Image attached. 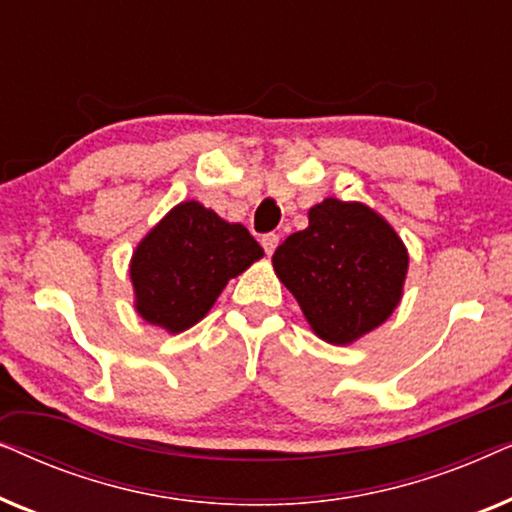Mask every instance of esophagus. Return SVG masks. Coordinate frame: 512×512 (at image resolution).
Returning <instances> with one entry per match:
<instances>
[{
	"label": "esophagus",
	"mask_w": 512,
	"mask_h": 512,
	"mask_svg": "<svg viewBox=\"0 0 512 512\" xmlns=\"http://www.w3.org/2000/svg\"><path fill=\"white\" fill-rule=\"evenodd\" d=\"M261 244H263L265 254H275V249H277V244H279V235H277V233L263 235V237H261Z\"/></svg>",
	"instance_id": "esophagus-1"
}]
</instances>
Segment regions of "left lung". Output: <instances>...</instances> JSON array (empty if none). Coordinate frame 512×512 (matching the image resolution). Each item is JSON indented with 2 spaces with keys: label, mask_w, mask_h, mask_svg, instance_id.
Returning <instances> with one entry per match:
<instances>
[{
  "label": "left lung",
  "mask_w": 512,
  "mask_h": 512,
  "mask_svg": "<svg viewBox=\"0 0 512 512\" xmlns=\"http://www.w3.org/2000/svg\"><path fill=\"white\" fill-rule=\"evenodd\" d=\"M272 265L312 331L349 345L394 312L408 251L373 209L328 198L310 209V226L279 244Z\"/></svg>",
  "instance_id": "left-lung-1"
}]
</instances>
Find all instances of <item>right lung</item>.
<instances>
[{"label": "right lung", "instance_id": "1", "mask_svg": "<svg viewBox=\"0 0 512 512\" xmlns=\"http://www.w3.org/2000/svg\"><path fill=\"white\" fill-rule=\"evenodd\" d=\"M261 256V244L240 223H226L200 202H181L132 256L137 312L170 333L186 331L205 317L228 279Z\"/></svg>", "mask_w": 512, "mask_h": 512}]
</instances>
